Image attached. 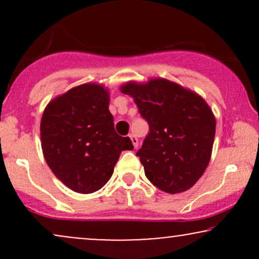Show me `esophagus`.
<instances>
[{"label": "esophagus", "mask_w": 259, "mask_h": 259, "mask_svg": "<svg viewBox=\"0 0 259 259\" xmlns=\"http://www.w3.org/2000/svg\"><path fill=\"white\" fill-rule=\"evenodd\" d=\"M129 138H130V140H132V142H133L134 147L138 148V146H139V140H138V138H136V136L134 135V134H130Z\"/></svg>", "instance_id": "1"}]
</instances>
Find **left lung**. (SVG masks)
Here are the masks:
<instances>
[{"mask_svg":"<svg viewBox=\"0 0 259 259\" xmlns=\"http://www.w3.org/2000/svg\"><path fill=\"white\" fill-rule=\"evenodd\" d=\"M121 92L134 97L150 126L136 152L147 179L168 194L194 186L209 163L215 135V118L206 101L165 79L127 82Z\"/></svg>","mask_w":259,"mask_h":259,"instance_id":"left-lung-1","label":"left lung"}]
</instances>
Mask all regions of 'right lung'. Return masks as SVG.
Here are the masks:
<instances>
[{
	"label": "right lung",
	"mask_w": 259,
	"mask_h": 259,
	"mask_svg": "<svg viewBox=\"0 0 259 259\" xmlns=\"http://www.w3.org/2000/svg\"><path fill=\"white\" fill-rule=\"evenodd\" d=\"M103 86H76L49 103L41 119V146L52 173L79 194H92L111 179L129 138L114 130Z\"/></svg>",
	"instance_id": "obj_1"
}]
</instances>
